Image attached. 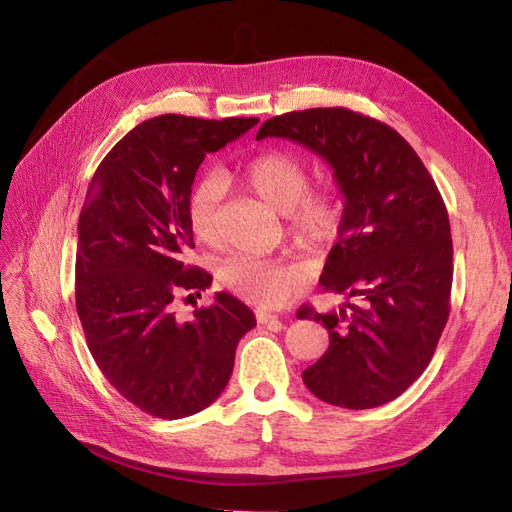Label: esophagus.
<instances>
[{
    "mask_svg": "<svg viewBox=\"0 0 512 512\" xmlns=\"http://www.w3.org/2000/svg\"><path fill=\"white\" fill-rule=\"evenodd\" d=\"M256 320L260 324H269L273 329H282V320L277 318L275 314H267V312H256Z\"/></svg>",
    "mask_w": 512,
    "mask_h": 512,
    "instance_id": "esophagus-1",
    "label": "esophagus"
}]
</instances>
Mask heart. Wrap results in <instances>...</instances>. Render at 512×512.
<instances>
[{"label":"heart","instance_id":"1","mask_svg":"<svg viewBox=\"0 0 512 512\" xmlns=\"http://www.w3.org/2000/svg\"><path fill=\"white\" fill-rule=\"evenodd\" d=\"M247 185L267 203L288 215L290 230L305 250L322 254L342 235L346 203L331 188L309 190L312 168L286 151H265L245 166ZM226 179L218 170H207L190 190L188 218L196 239L207 245L220 241V203ZM222 282L241 299L256 305H280L299 290V277L292 267L277 260L239 254L222 269Z\"/></svg>","mask_w":512,"mask_h":512}]
</instances>
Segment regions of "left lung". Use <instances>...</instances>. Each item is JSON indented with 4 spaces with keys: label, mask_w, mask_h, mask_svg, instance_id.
Listing matches in <instances>:
<instances>
[{
    "label": "left lung",
    "mask_w": 512,
    "mask_h": 512,
    "mask_svg": "<svg viewBox=\"0 0 512 512\" xmlns=\"http://www.w3.org/2000/svg\"><path fill=\"white\" fill-rule=\"evenodd\" d=\"M333 168L346 198L342 235L320 275L339 312L303 305L329 348L303 371L318 399L348 410L389 404L423 374L451 314L453 239L436 181L397 130L350 108H307L262 123Z\"/></svg>",
    "instance_id": "obj_1"
}]
</instances>
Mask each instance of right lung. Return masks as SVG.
Here are the masks:
<instances>
[{
	"mask_svg": "<svg viewBox=\"0 0 512 512\" xmlns=\"http://www.w3.org/2000/svg\"><path fill=\"white\" fill-rule=\"evenodd\" d=\"M256 123L147 119L106 153L87 188L76 312L104 378L151 416L173 421L211 406L230 380L239 339L256 327L252 309L228 292L190 322L173 314L177 294L200 297L213 280L183 262L194 247L188 196L196 170Z\"/></svg>",
	"mask_w": 512,
	"mask_h": 512,
	"instance_id": "obj_1",
	"label": "right lung"
}]
</instances>
